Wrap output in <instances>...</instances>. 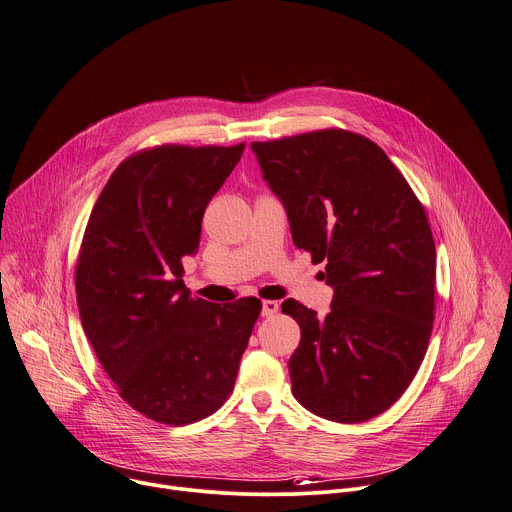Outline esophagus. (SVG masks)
<instances>
[{
    "mask_svg": "<svg viewBox=\"0 0 512 512\" xmlns=\"http://www.w3.org/2000/svg\"><path fill=\"white\" fill-rule=\"evenodd\" d=\"M277 311H279V303L277 301H271V299L263 301V305H261V315L263 317H273Z\"/></svg>",
    "mask_w": 512,
    "mask_h": 512,
    "instance_id": "34e87169",
    "label": "esophagus"
}]
</instances>
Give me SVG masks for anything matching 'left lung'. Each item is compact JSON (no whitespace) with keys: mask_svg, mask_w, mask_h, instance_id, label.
I'll return each instance as SVG.
<instances>
[{"mask_svg":"<svg viewBox=\"0 0 512 512\" xmlns=\"http://www.w3.org/2000/svg\"><path fill=\"white\" fill-rule=\"evenodd\" d=\"M297 249L325 261L331 311L281 303L301 329L289 358L297 402L333 422L386 412L414 380L432 333L436 247L426 211L370 138L327 128L251 144Z\"/></svg>","mask_w":512,"mask_h":512,"instance_id":"left-lung-1","label":"left lung"}]
</instances>
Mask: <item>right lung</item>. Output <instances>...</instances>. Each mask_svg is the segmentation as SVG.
Instances as JSON below:
<instances>
[{
	"label": "right lung",
	"mask_w": 512,
	"mask_h": 512,
	"mask_svg": "<svg viewBox=\"0 0 512 512\" xmlns=\"http://www.w3.org/2000/svg\"><path fill=\"white\" fill-rule=\"evenodd\" d=\"M243 150L245 142L162 144L128 156L84 231L82 327L120 398L160 424H193L225 404L261 313L257 297L219 305L191 297L183 283L205 209Z\"/></svg>",
	"instance_id": "obj_1"
}]
</instances>
